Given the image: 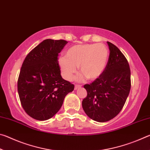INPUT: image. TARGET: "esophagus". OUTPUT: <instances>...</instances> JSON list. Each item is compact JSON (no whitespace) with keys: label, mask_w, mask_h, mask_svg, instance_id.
Returning <instances> with one entry per match:
<instances>
[{"label":"esophagus","mask_w":150,"mask_h":150,"mask_svg":"<svg viewBox=\"0 0 150 150\" xmlns=\"http://www.w3.org/2000/svg\"><path fill=\"white\" fill-rule=\"evenodd\" d=\"M80 87H81V85H75L74 88H75V90H77V88H80Z\"/></svg>","instance_id":"34e87169"}]
</instances>
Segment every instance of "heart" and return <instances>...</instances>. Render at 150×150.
<instances>
[{"instance_id": "b5f03b06", "label": "heart", "mask_w": 150, "mask_h": 150, "mask_svg": "<svg viewBox=\"0 0 150 150\" xmlns=\"http://www.w3.org/2000/svg\"><path fill=\"white\" fill-rule=\"evenodd\" d=\"M109 58L107 47L101 44L75 45L70 47L65 52V57H61L59 62L60 69L64 77L71 80L79 66L81 74L77 81L87 77L94 80L99 77L105 70Z\"/></svg>"}]
</instances>
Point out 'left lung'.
Instances as JSON below:
<instances>
[{"mask_svg":"<svg viewBox=\"0 0 150 150\" xmlns=\"http://www.w3.org/2000/svg\"><path fill=\"white\" fill-rule=\"evenodd\" d=\"M107 44L110 55L106 69L92 83L84 85L87 95L82 102L86 115L98 122H107L118 115L131 87L128 61L116 45Z\"/></svg>","mask_w":150,"mask_h":150,"instance_id":"left-lung-1","label":"left lung"}]
</instances>
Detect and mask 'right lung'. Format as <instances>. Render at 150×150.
Returning <instances> with one entry per match:
<instances>
[{
	"instance_id": "right-lung-1",
	"label": "right lung",
	"mask_w": 150,
	"mask_h": 150,
	"mask_svg": "<svg viewBox=\"0 0 150 150\" xmlns=\"http://www.w3.org/2000/svg\"><path fill=\"white\" fill-rule=\"evenodd\" d=\"M67 42L45 40L30 52L22 63L18 92L26 112L38 120L52 118L62 107L74 85L63 79L58 55Z\"/></svg>"
}]
</instances>
